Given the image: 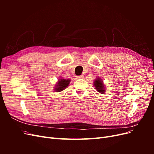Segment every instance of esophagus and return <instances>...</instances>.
<instances>
[{
    "instance_id": "34e87169",
    "label": "esophagus",
    "mask_w": 154,
    "mask_h": 154,
    "mask_svg": "<svg viewBox=\"0 0 154 154\" xmlns=\"http://www.w3.org/2000/svg\"><path fill=\"white\" fill-rule=\"evenodd\" d=\"M77 78H78V79H83V78H84V76H83V75H81V76H77Z\"/></svg>"
}]
</instances>
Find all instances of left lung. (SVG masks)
I'll return each mask as SVG.
<instances>
[{
  "label": "left lung",
  "mask_w": 154,
  "mask_h": 154,
  "mask_svg": "<svg viewBox=\"0 0 154 154\" xmlns=\"http://www.w3.org/2000/svg\"><path fill=\"white\" fill-rule=\"evenodd\" d=\"M94 87L97 92H100L101 94H104L105 92V86L103 83V82L101 80V78H97V79L94 81Z\"/></svg>",
  "instance_id": "left-lung-1"
}]
</instances>
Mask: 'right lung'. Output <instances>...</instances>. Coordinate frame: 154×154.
Masks as SVG:
<instances>
[{"label":"right lung","instance_id":"add662e5","mask_svg":"<svg viewBox=\"0 0 154 154\" xmlns=\"http://www.w3.org/2000/svg\"><path fill=\"white\" fill-rule=\"evenodd\" d=\"M70 81H71V80H69V79H59L58 82L57 83V85H55L54 87L55 91L61 92L64 89H66L67 86H69Z\"/></svg>","mask_w":154,"mask_h":154}]
</instances>
